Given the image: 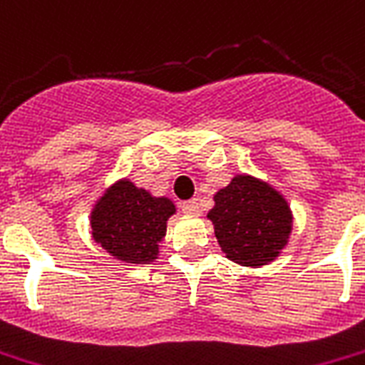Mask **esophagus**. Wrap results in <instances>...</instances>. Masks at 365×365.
<instances>
[{
	"mask_svg": "<svg viewBox=\"0 0 365 365\" xmlns=\"http://www.w3.org/2000/svg\"><path fill=\"white\" fill-rule=\"evenodd\" d=\"M182 210L189 216H199L201 214V208H199V202L197 201H187L182 205Z\"/></svg>",
	"mask_w": 365,
	"mask_h": 365,
	"instance_id": "34e87169",
	"label": "esophagus"
}]
</instances>
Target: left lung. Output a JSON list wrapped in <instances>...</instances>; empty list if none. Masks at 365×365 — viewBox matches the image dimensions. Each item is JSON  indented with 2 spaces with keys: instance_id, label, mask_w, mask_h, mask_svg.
<instances>
[{
  "instance_id": "left-lung-1",
  "label": "left lung",
  "mask_w": 365,
  "mask_h": 365,
  "mask_svg": "<svg viewBox=\"0 0 365 365\" xmlns=\"http://www.w3.org/2000/svg\"><path fill=\"white\" fill-rule=\"evenodd\" d=\"M207 218L226 258L260 268L274 262L293 233V210L282 191L250 174H235L214 195Z\"/></svg>"
}]
</instances>
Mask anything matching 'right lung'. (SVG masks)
I'll return each instance as SVG.
<instances>
[{
	"label": "right lung",
	"mask_w": 365,
	"mask_h": 365,
	"mask_svg": "<svg viewBox=\"0 0 365 365\" xmlns=\"http://www.w3.org/2000/svg\"><path fill=\"white\" fill-rule=\"evenodd\" d=\"M174 214L176 205L168 197H155L130 178H120L91 208V237L118 262L145 266L158 258L166 224Z\"/></svg>",
	"instance_id": "right-lung-1"
}]
</instances>
